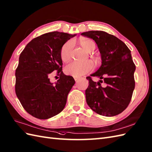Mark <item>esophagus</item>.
Instances as JSON below:
<instances>
[{
    "instance_id": "34e87169",
    "label": "esophagus",
    "mask_w": 152,
    "mask_h": 152,
    "mask_svg": "<svg viewBox=\"0 0 152 152\" xmlns=\"http://www.w3.org/2000/svg\"><path fill=\"white\" fill-rule=\"evenodd\" d=\"M74 79H75V80L76 82H77V81L79 79V77H74Z\"/></svg>"
}]
</instances>
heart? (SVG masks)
I'll list each match as a JSON object with an SVG mask.
<instances>
[{
	"label": "heart",
	"mask_w": 152,
	"mask_h": 152,
	"mask_svg": "<svg viewBox=\"0 0 152 152\" xmlns=\"http://www.w3.org/2000/svg\"><path fill=\"white\" fill-rule=\"evenodd\" d=\"M81 46L85 50L91 52L95 48V44L93 40L84 38L80 40ZM73 47V42L68 41L62 46L61 50V58L63 62H68L71 58V52ZM94 65L90 61L82 62L74 61L68 64L64 68V72L67 75L73 77H80L92 71Z\"/></svg>",
	"instance_id": "heart-1"
}]
</instances>
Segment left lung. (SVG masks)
Returning a JSON list of instances; mask_svg holds the SVG:
<instances>
[{"mask_svg": "<svg viewBox=\"0 0 152 152\" xmlns=\"http://www.w3.org/2000/svg\"><path fill=\"white\" fill-rule=\"evenodd\" d=\"M81 35L95 40L102 59L101 67L91 75L99 77V82L86 77L87 104L101 115H117L128 107L135 88V65L131 51L122 40L105 31H89Z\"/></svg>", "mask_w": 152, "mask_h": 152, "instance_id": "8db88e82", "label": "left lung"}]
</instances>
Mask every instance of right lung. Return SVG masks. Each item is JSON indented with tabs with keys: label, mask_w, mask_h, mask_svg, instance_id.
<instances>
[{
	"label": "right lung",
	"mask_w": 152,
	"mask_h": 152,
	"mask_svg": "<svg viewBox=\"0 0 152 152\" xmlns=\"http://www.w3.org/2000/svg\"><path fill=\"white\" fill-rule=\"evenodd\" d=\"M76 35L53 31L31 40L22 51L15 70V93L24 110L33 117L48 119L61 113L75 81L62 72V46ZM57 71L55 85L49 77Z\"/></svg>",
	"instance_id": "add662e5"
}]
</instances>
